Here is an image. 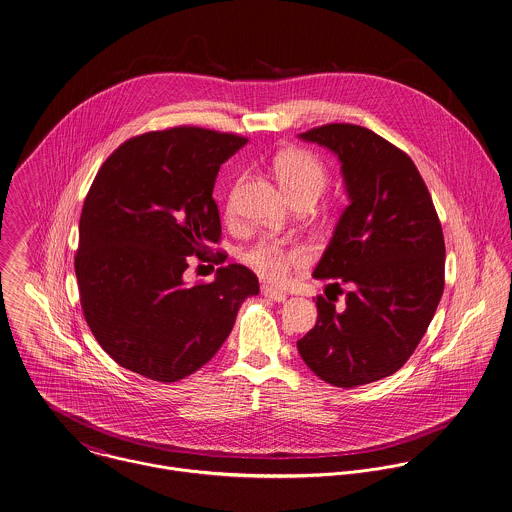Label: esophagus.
<instances>
[{"label":"esophagus","instance_id":"esophagus-1","mask_svg":"<svg viewBox=\"0 0 512 512\" xmlns=\"http://www.w3.org/2000/svg\"><path fill=\"white\" fill-rule=\"evenodd\" d=\"M262 295L268 297V299H272V301H278V303L287 299V295H285L283 291H278V289L272 287V285H262Z\"/></svg>","mask_w":512,"mask_h":512}]
</instances>
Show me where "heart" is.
I'll list each match as a JSON object with an SVG mask.
<instances>
[{"label": "heart", "mask_w": 512, "mask_h": 512, "mask_svg": "<svg viewBox=\"0 0 512 512\" xmlns=\"http://www.w3.org/2000/svg\"><path fill=\"white\" fill-rule=\"evenodd\" d=\"M279 184L289 193L291 201L317 199L325 189L328 172L321 158L309 150L287 148L274 160ZM234 193L229 197L227 211L233 213ZM246 262L254 266L262 276L276 283H285L289 274L305 264V252L301 248H285L278 240H262L246 252Z\"/></svg>", "instance_id": "1"}]
</instances>
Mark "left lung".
Instances as JSON below:
<instances>
[{
	"instance_id": "8db88e82",
	"label": "left lung",
	"mask_w": 512,
	"mask_h": 512,
	"mask_svg": "<svg viewBox=\"0 0 512 512\" xmlns=\"http://www.w3.org/2000/svg\"><path fill=\"white\" fill-rule=\"evenodd\" d=\"M299 139L340 162L350 203L313 278L350 291L342 309L317 297V325L297 350L323 381L350 389L397 372L419 346L444 291V234L417 166L391 142L348 123Z\"/></svg>"
}]
</instances>
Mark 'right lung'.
Returning a JSON list of instances; mask_svg holds the SVG:
<instances>
[{
    "label": "right lung",
    "mask_w": 512,
    "mask_h": 512,
    "mask_svg": "<svg viewBox=\"0 0 512 512\" xmlns=\"http://www.w3.org/2000/svg\"><path fill=\"white\" fill-rule=\"evenodd\" d=\"M248 139L199 127L123 142L99 168L80 217L74 268L86 323L123 368L172 383L223 346L242 301L260 285L229 264L187 285V256L209 260L221 238L213 187ZM217 254L215 264H223Z\"/></svg>",
    "instance_id": "obj_1"
}]
</instances>
